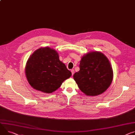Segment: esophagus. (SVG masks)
Segmentation results:
<instances>
[{
	"instance_id": "1",
	"label": "esophagus",
	"mask_w": 135,
	"mask_h": 135,
	"mask_svg": "<svg viewBox=\"0 0 135 135\" xmlns=\"http://www.w3.org/2000/svg\"><path fill=\"white\" fill-rule=\"evenodd\" d=\"M71 72L72 75H74V69H71Z\"/></svg>"
}]
</instances>
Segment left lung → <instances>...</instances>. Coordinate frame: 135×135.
<instances>
[{
	"instance_id": "obj_1",
	"label": "left lung",
	"mask_w": 135,
	"mask_h": 135,
	"mask_svg": "<svg viewBox=\"0 0 135 135\" xmlns=\"http://www.w3.org/2000/svg\"><path fill=\"white\" fill-rule=\"evenodd\" d=\"M80 89L87 96L104 93L113 79L112 67L108 58L100 52L84 55L80 61V70L73 75Z\"/></svg>"
}]
</instances>
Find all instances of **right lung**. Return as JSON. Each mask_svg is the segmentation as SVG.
Returning <instances> with one entry per match:
<instances>
[{"label":"right lung","instance_id":"right-lung-1","mask_svg":"<svg viewBox=\"0 0 135 135\" xmlns=\"http://www.w3.org/2000/svg\"><path fill=\"white\" fill-rule=\"evenodd\" d=\"M25 73L32 88L47 94L55 91L71 75L66 65L60 61L57 52L48 47L38 49L30 56Z\"/></svg>","mask_w":135,"mask_h":135}]
</instances>
